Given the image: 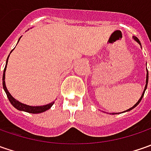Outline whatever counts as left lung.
Wrapping results in <instances>:
<instances>
[{"label": "left lung", "mask_w": 151, "mask_h": 151, "mask_svg": "<svg viewBox=\"0 0 151 151\" xmlns=\"http://www.w3.org/2000/svg\"><path fill=\"white\" fill-rule=\"evenodd\" d=\"M133 39H134V41H136L137 43H138V44H139V45H140V46H141V44H140V42H139V40L138 39V38H137V37H135V36H133ZM146 71H147V73H146V81H145L146 83H145V89H144V91H143L142 95H141V96H140V98L139 99V101H137L136 103H135V104H134V105L133 107H130V108H129L128 110H126V111H124V113H125V112H129V111H131L132 109H134V107H136V106H138V105H139V102L141 101V100H142L143 96H144V94H145V90H146V88H147V84H148L149 74H148V70H146ZM111 114H118V113H111Z\"/></svg>", "instance_id": "obj_1"}]
</instances>
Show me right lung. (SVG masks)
I'll return each instance as SVG.
<instances>
[{
	"label": "right lung",
	"instance_id": "obj_1",
	"mask_svg": "<svg viewBox=\"0 0 151 151\" xmlns=\"http://www.w3.org/2000/svg\"><path fill=\"white\" fill-rule=\"evenodd\" d=\"M22 37H20V38ZM20 38L18 39V42L20 40ZM12 52V50L11 51V53ZM10 53V54H11ZM10 55H8L7 59H6V66L4 69V71H3V76H2V85H3V89L5 91V92L6 93V96L8 97L9 101L12 103V105L17 108V110L19 111H23V112H27V113H44L46 110H49L50 107L53 106V104L55 103V101L53 102H50L49 104H46V105H43V106H29V105H27L24 103H22L19 101H17V99H15L13 96L10 94V92L7 90L6 86V82H5V75H6V65H7V62H8V59Z\"/></svg>",
	"mask_w": 151,
	"mask_h": 151
}]
</instances>
